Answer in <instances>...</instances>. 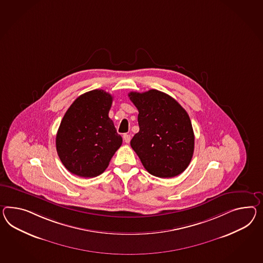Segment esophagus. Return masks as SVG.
Instances as JSON below:
<instances>
[{"mask_svg": "<svg viewBox=\"0 0 263 263\" xmlns=\"http://www.w3.org/2000/svg\"><path fill=\"white\" fill-rule=\"evenodd\" d=\"M123 138H124V141L126 142V143H129V141H130V135L125 134V135H123Z\"/></svg>", "mask_w": 263, "mask_h": 263, "instance_id": "34e87169", "label": "esophagus"}]
</instances>
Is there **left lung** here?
I'll use <instances>...</instances> for the list:
<instances>
[{
    "label": "left lung",
    "instance_id": "obj_1",
    "mask_svg": "<svg viewBox=\"0 0 263 263\" xmlns=\"http://www.w3.org/2000/svg\"><path fill=\"white\" fill-rule=\"evenodd\" d=\"M138 109L139 132L130 146L151 175L161 178L183 173L192 160L195 135L187 111L157 89L128 93Z\"/></svg>",
    "mask_w": 263,
    "mask_h": 263
}]
</instances>
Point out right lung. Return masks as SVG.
I'll return each instance as SVG.
<instances>
[{"instance_id": "1", "label": "right lung", "mask_w": 263, "mask_h": 263, "mask_svg": "<svg viewBox=\"0 0 263 263\" xmlns=\"http://www.w3.org/2000/svg\"><path fill=\"white\" fill-rule=\"evenodd\" d=\"M112 96L103 89L80 95L64 115L56 135V149L68 172L95 177L108 168L122 145L108 111Z\"/></svg>"}]
</instances>
